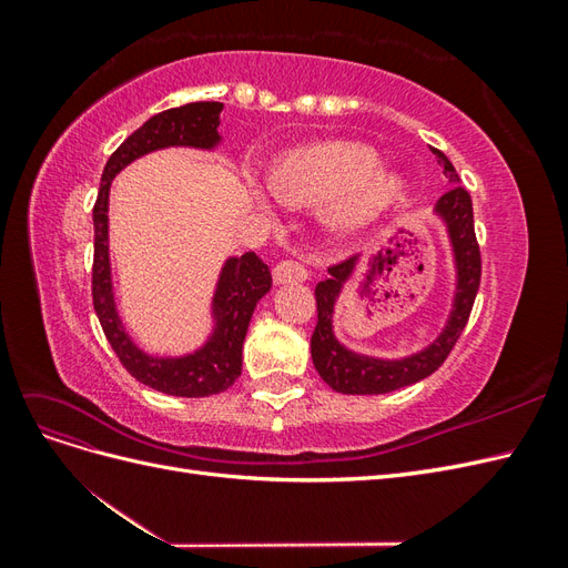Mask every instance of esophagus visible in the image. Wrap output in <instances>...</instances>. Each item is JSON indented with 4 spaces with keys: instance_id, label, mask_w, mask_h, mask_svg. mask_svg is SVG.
<instances>
[{
    "instance_id": "1",
    "label": "esophagus",
    "mask_w": 568,
    "mask_h": 568,
    "mask_svg": "<svg viewBox=\"0 0 568 568\" xmlns=\"http://www.w3.org/2000/svg\"><path fill=\"white\" fill-rule=\"evenodd\" d=\"M274 284H286V282H305L307 280V270L301 261H294V257H286V261L277 263L272 270Z\"/></svg>"
}]
</instances>
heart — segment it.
I'll return each mask as SVG.
<instances>
[{
	"label": "heart",
	"mask_w": 568,
	"mask_h": 568,
	"mask_svg": "<svg viewBox=\"0 0 568 568\" xmlns=\"http://www.w3.org/2000/svg\"><path fill=\"white\" fill-rule=\"evenodd\" d=\"M379 159L359 144H322L288 153L272 170V192L291 203L336 201L341 225H363L400 196V182L376 173Z\"/></svg>",
	"instance_id": "heart-1"
}]
</instances>
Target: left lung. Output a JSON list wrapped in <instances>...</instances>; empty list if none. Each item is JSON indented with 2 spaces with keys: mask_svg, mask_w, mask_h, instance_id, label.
Wrapping results in <instances>:
<instances>
[{
  "mask_svg": "<svg viewBox=\"0 0 568 568\" xmlns=\"http://www.w3.org/2000/svg\"><path fill=\"white\" fill-rule=\"evenodd\" d=\"M434 153L443 168V175L453 182L448 192L438 199L436 211L445 217V222H448L455 255H457L459 288H457L455 313L450 317L448 329L443 332V336L434 343V346L415 357L400 359V363H384V359L355 355L343 346H338L332 334L334 301L338 296L343 280H346L353 270V257L351 261L329 265L332 277L315 286L317 324L311 338V351H313L315 369L320 372L322 379L338 393L376 395V393L398 390L403 386L426 379L428 374H434L445 359H448L455 343L464 332V326L469 322L471 307L478 294V284H480V246L476 242V232H474L471 196L467 189L457 184L459 175L455 165L450 163V159L445 156L440 149H434Z\"/></svg>",
  "mask_w": 568,
  "mask_h": 568,
  "instance_id": "8db88e82",
  "label": "left lung"
}]
</instances>
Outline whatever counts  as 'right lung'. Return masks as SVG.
Masks as SVG:
<instances>
[{"mask_svg": "<svg viewBox=\"0 0 568 568\" xmlns=\"http://www.w3.org/2000/svg\"><path fill=\"white\" fill-rule=\"evenodd\" d=\"M222 111L220 101H192L178 109L161 111L134 130L106 161L101 175L97 203L92 211L94 220V263H92V303L113 353L136 382L180 398H205V395L227 390L236 376L242 374V348L248 332V322L270 286V267L253 251L232 261L222 270L215 294L217 329L209 346L199 353L180 359H156L132 346V341L120 326L113 305L109 246H106V211H109V186L115 173H120L130 161L144 156L149 151L163 146H203L209 149L217 142V115Z\"/></svg>", "mask_w": 568, "mask_h": 568, "instance_id": "1", "label": "right lung"}]
</instances>
